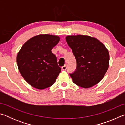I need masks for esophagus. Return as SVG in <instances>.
Here are the masks:
<instances>
[{
  "label": "esophagus",
  "instance_id": "34e87169",
  "mask_svg": "<svg viewBox=\"0 0 125 125\" xmlns=\"http://www.w3.org/2000/svg\"><path fill=\"white\" fill-rule=\"evenodd\" d=\"M62 70H63V71H65V70H66V69H67V65H64V66H63V67H62Z\"/></svg>",
  "mask_w": 125,
  "mask_h": 125
}]
</instances>
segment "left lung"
Instances as JSON below:
<instances>
[{
	"instance_id": "obj_1",
	"label": "left lung",
	"mask_w": 125,
	"mask_h": 125,
	"mask_svg": "<svg viewBox=\"0 0 125 125\" xmlns=\"http://www.w3.org/2000/svg\"><path fill=\"white\" fill-rule=\"evenodd\" d=\"M77 61V69L70 74L74 83L89 88L99 83L109 66V52L98 39L88 35H68L65 37Z\"/></svg>"
}]
</instances>
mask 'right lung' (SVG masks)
Wrapping results in <instances>:
<instances>
[{
    "mask_svg": "<svg viewBox=\"0 0 125 125\" xmlns=\"http://www.w3.org/2000/svg\"><path fill=\"white\" fill-rule=\"evenodd\" d=\"M60 40L57 35H38L27 40L18 52L19 71L32 87L44 89L56 82L61 69L51 50Z\"/></svg>",
    "mask_w": 125,
    "mask_h": 125,
    "instance_id": "right-lung-1",
    "label": "right lung"
}]
</instances>
